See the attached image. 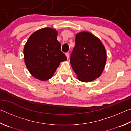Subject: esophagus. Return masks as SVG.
<instances>
[{
  "mask_svg": "<svg viewBox=\"0 0 131 131\" xmlns=\"http://www.w3.org/2000/svg\"><path fill=\"white\" fill-rule=\"evenodd\" d=\"M65 54H66V57H67V59H68L69 58V52H66Z\"/></svg>",
  "mask_w": 131,
  "mask_h": 131,
  "instance_id": "obj_1",
  "label": "esophagus"
}]
</instances>
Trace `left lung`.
Instances as JSON below:
<instances>
[{"label":"left lung","mask_w":131,"mask_h":131,"mask_svg":"<svg viewBox=\"0 0 131 131\" xmlns=\"http://www.w3.org/2000/svg\"><path fill=\"white\" fill-rule=\"evenodd\" d=\"M70 65L80 81L90 82L101 76L106 62L105 48L97 37L83 32L76 36Z\"/></svg>","instance_id":"1"}]
</instances>
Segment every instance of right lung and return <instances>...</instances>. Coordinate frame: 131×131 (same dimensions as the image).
I'll return each instance as SVG.
<instances>
[{"label": "right lung", "mask_w": 131, "mask_h": 131, "mask_svg": "<svg viewBox=\"0 0 131 131\" xmlns=\"http://www.w3.org/2000/svg\"><path fill=\"white\" fill-rule=\"evenodd\" d=\"M57 35L54 29H41L31 35L24 46L26 68L33 76L40 80L51 78L61 62L67 59L61 51Z\"/></svg>", "instance_id": "add662e5"}]
</instances>
